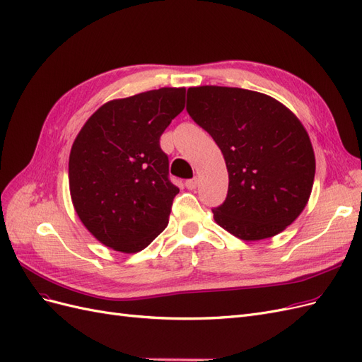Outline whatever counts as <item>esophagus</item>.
I'll list each match as a JSON object with an SVG mask.
<instances>
[{"instance_id":"esophagus-1","label":"esophagus","mask_w":362,"mask_h":362,"mask_svg":"<svg viewBox=\"0 0 362 362\" xmlns=\"http://www.w3.org/2000/svg\"><path fill=\"white\" fill-rule=\"evenodd\" d=\"M198 184H199L198 178H193V180H187V181H185V187H187L189 190H194L196 187H198Z\"/></svg>"}]
</instances>
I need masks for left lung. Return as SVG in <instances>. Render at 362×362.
<instances>
[{
  "label": "left lung",
  "mask_w": 362,
  "mask_h": 362,
  "mask_svg": "<svg viewBox=\"0 0 362 362\" xmlns=\"http://www.w3.org/2000/svg\"><path fill=\"white\" fill-rule=\"evenodd\" d=\"M187 112L221 148L228 194L213 210L233 235L254 242L282 233L310 199L315 157L308 133L286 105L238 87L187 90Z\"/></svg>",
  "instance_id": "left-lung-1"
}]
</instances>
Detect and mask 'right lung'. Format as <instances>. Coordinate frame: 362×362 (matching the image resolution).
Returning a JSON list of instances; mask_svg holds the SVG:
<instances>
[{
  "mask_svg": "<svg viewBox=\"0 0 362 362\" xmlns=\"http://www.w3.org/2000/svg\"><path fill=\"white\" fill-rule=\"evenodd\" d=\"M185 104L184 87L113 100L87 119L69 156V189L89 233L125 254L145 249L168 226L173 198L160 137Z\"/></svg>",
  "mask_w": 362,
  "mask_h": 362,
  "instance_id": "1",
  "label": "right lung"
}]
</instances>
